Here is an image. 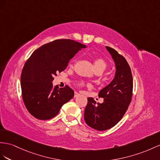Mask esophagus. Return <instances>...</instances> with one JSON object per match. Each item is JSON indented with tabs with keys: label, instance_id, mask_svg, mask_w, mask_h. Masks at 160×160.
Returning a JSON list of instances; mask_svg holds the SVG:
<instances>
[{
	"label": "esophagus",
	"instance_id": "esophagus-1",
	"mask_svg": "<svg viewBox=\"0 0 160 160\" xmlns=\"http://www.w3.org/2000/svg\"><path fill=\"white\" fill-rule=\"evenodd\" d=\"M79 95H80L79 93H78L77 92H75V93H74V97H78Z\"/></svg>",
	"mask_w": 160,
	"mask_h": 160
}]
</instances>
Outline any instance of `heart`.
<instances>
[{
	"instance_id": "obj_1",
	"label": "heart",
	"mask_w": 160,
	"mask_h": 160,
	"mask_svg": "<svg viewBox=\"0 0 160 160\" xmlns=\"http://www.w3.org/2000/svg\"><path fill=\"white\" fill-rule=\"evenodd\" d=\"M74 63H75V60L73 61L72 62L71 66H73V65ZM93 64H94V68H95L96 72H103L108 67V64L106 63V61L103 59L101 58V57H98V58H96L95 60H94ZM76 84L78 87H84V82L82 80L78 81Z\"/></svg>"
}]
</instances>
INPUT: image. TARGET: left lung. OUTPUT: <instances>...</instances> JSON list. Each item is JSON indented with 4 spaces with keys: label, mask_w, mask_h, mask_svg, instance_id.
Wrapping results in <instances>:
<instances>
[{
    "label": "left lung",
    "mask_w": 160,
    "mask_h": 160,
    "mask_svg": "<svg viewBox=\"0 0 160 160\" xmlns=\"http://www.w3.org/2000/svg\"><path fill=\"white\" fill-rule=\"evenodd\" d=\"M106 48L115 62V77L99 93V97L103 98V103L97 104L93 98L88 97L84 110L86 123L99 131L112 128L121 120L131 102L133 88L132 72L126 59L115 49Z\"/></svg>",
    "instance_id": "1"
}]
</instances>
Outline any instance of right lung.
Here are the masks:
<instances>
[{
	"instance_id": "add662e5",
	"label": "right lung",
	"mask_w": 160,
	"mask_h": 160,
	"mask_svg": "<svg viewBox=\"0 0 160 160\" xmlns=\"http://www.w3.org/2000/svg\"><path fill=\"white\" fill-rule=\"evenodd\" d=\"M86 45L70 39H58L34 51L22 72L21 88L28 111L38 120L51 119L74 95L73 90L53 87L58 72L67 68L69 60Z\"/></svg>"
}]
</instances>
